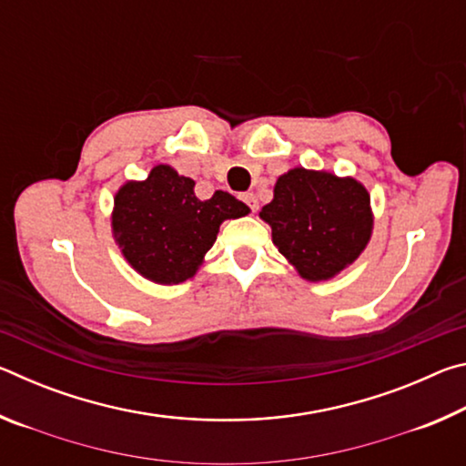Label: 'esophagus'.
<instances>
[{
    "label": "esophagus",
    "mask_w": 466,
    "mask_h": 466,
    "mask_svg": "<svg viewBox=\"0 0 466 466\" xmlns=\"http://www.w3.org/2000/svg\"><path fill=\"white\" fill-rule=\"evenodd\" d=\"M242 201L247 203L252 211L258 209V199H257L255 193H244V195H242Z\"/></svg>",
    "instance_id": "obj_1"
}]
</instances>
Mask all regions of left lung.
Listing matches in <instances>:
<instances>
[{
	"label": "left lung",
	"mask_w": 466,
	"mask_h": 466,
	"mask_svg": "<svg viewBox=\"0 0 466 466\" xmlns=\"http://www.w3.org/2000/svg\"><path fill=\"white\" fill-rule=\"evenodd\" d=\"M258 218L306 281L333 279L356 263L374 228L370 193L360 180L302 167L283 172Z\"/></svg>",
	"instance_id": "left-lung-1"
}]
</instances>
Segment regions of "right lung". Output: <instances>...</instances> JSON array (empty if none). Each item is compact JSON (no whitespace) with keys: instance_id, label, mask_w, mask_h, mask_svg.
<instances>
[{"instance_id":"1","label":"right lung","mask_w":466,"mask_h":466,"mask_svg":"<svg viewBox=\"0 0 466 466\" xmlns=\"http://www.w3.org/2000/svg\"><path fill=\"white\" fill-rule=\"evenodd\" d=\"M195 180L157 164L144 180L115 193L110 228L133 269L160 286H177L199 271L226 219L244 218L248 205L226 191L197 199Z\"/></svg>"}]
</instances>
